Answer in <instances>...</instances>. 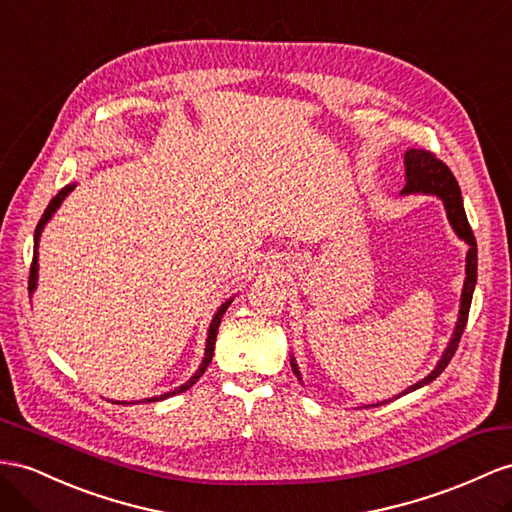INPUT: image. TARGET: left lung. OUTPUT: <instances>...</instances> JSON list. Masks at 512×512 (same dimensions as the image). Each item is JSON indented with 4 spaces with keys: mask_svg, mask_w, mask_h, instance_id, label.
Instances as JSON below:
<instances>
[{
    "mask_svg": "<svg viewBox=\"0 0 512 512\" xmlns=\"http://www.w3.org/2000/svg\"><path fill=\"white\" fill-rule=\"evenodd\" d=\"M404 164H406V186L402 188V194H413V192H424V194H437L439 199L445 205V212H448L450 225L454 227L456 235L461 240L467 242L469 251H467V277H465V287H463V296H461V313H458V322L454 329V337L450 339V346L445 348L441 361L437 363V368L432 370L424 381L415 383L413 387L406 389L404 393L415 391L419 387H424L428 383L435 381V378L448 368V363L452 361L454 352L458 348V342H461L463 331L467 326V318H469V307H471V296H474V287H476V270H478V248H476V238L474 231H471L469 222H467V214L463 207V196H461V188H458V181L454 179L452 170L448 168V164L441 162L439 157L426 151V149H409L404 155ZM292 368L294 374L298 376L300 381V372L296 368V363L292 359ZM378 406V404H374Z\"/></svg>",
    "mask_w": 512,
    "mask_h": 512,
    "instance_id": "1",
    "label": "left lung"
}]
</instances>
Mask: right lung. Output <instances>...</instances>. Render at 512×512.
Returning <instances> with one entry per match:
<instances>
[{
    "instance_id": "1",
    "label": "right lung",
    "mask_w": 512,
    "mask_h": 512,
    "mask_svg": "<svg viewBox=\"0 0 512 512\" xmlns=\"http://www.w3.org/2000/svg\"><path fill=\"white\" fill-rule=\"evenodd\" d=\"M75 186H67V188H62L54 199L49 201V205H47V209H45V214L41 216V220H38V225H36V231H34V257H32V266H30V281H28V290L30 292H34V287H36V277H38V253H36V248H38V238H41V231H43V227H45V222L51 218V214L56 212V209L60 207V203L64 201V196H67L71 190H73ZM231 305V300H227V303H222V307L218 309V313L214 316V320H212V324H209V335H207V346H205V357H203V363H201V368L196 370V374L190 378V381L186 383V385H181V387H177L175 391H170V393H164V396H155V398H149V400H144V402H157V400H164V398H168V396H175V393H181V391H186V389H190L196 381H199V378L203 376V372L207 370V365L212 363V357H214V344H216V333H218V324H220V320H222V313L227 311V307Z\"/></svg>"
}]
</instances>
